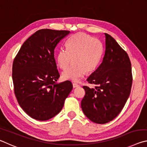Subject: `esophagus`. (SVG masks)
Returning a JSON list of instances; mask_svg holds the SVG:
<instances>
[{"mask_svg":"<svg viewBox=\"0 0 147 147\" xmlns=\"http://www.w3.org/2000/svg\"><path fill=\"white\" fill-rule=\"evenodd\" d=\"M73 86L74 88H78V87L80 86L78 84H76V83H73Z\"/></svg>","mask_w":147,"mask_h":147,"instance_id":"obj_1","label":"esophagus"}]
</instances>
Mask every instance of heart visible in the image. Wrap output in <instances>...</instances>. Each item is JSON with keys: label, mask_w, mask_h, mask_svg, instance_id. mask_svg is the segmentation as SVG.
Returning a JSON list of instances; mask_svg holds the SVG:
<instances>
[{"label": "heart", "mask_w": 147, "mask_h": 147, "mask_svg": "<svg viewBox=\"0 0 147 147\" xmlns=\"http://www.w3.org/2000/svg\"><path fill=\"white\" fill-rule=\"evenodd\" d=\"M67 49H59L56 54L58 66L65 69L73 58V65L62 73L63 80L78 82L91 72L100 63L102 54V45L97 38H93L84 32L76 33L69 39Z\"/></svg>", "instance_id": "heart-1"}]
</instances>
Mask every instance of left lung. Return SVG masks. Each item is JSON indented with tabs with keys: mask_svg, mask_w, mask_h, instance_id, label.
<instances>
[{
	"mask_svg": "<svg viewBox=\"0 0 147 147\" xmlns=\"http://www.w3.org/2000/svg\"><path fill=\"white\" fill-rule=\"evenodd\" d=\"M106 50L100 66L87 79L94 88L83 86L86 94L81 107L89 120L105 124L117 116L130 96L132 75L127 53L105 33Z\"/></svg>",
	"mask_w": 147,
	"mask_h": 147,
	"instance_id": "8db88e82",
	"label": "left lung"
}]
</instances>
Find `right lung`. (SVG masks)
<instances>
[{
	"mask_svg": "<svg viewBox=\"0 0 147 147\" xmlns=\"http://www.w3.org/2000/svg\"><path fill=\"white\" fill-rule=\"evenodd\" d=\"M70 31L42 29L24 42L14 59V92L22 109L36 120L47 121L60 112L73 89L67 80L57 83L59 74L54 49Z\"/></svg>",
	"mask_w": 147,
	"mask_h": 147,
	"instance_id": "obj_1",
	"label": "right lung"
}]
</instances>
